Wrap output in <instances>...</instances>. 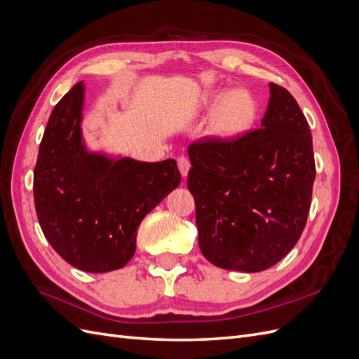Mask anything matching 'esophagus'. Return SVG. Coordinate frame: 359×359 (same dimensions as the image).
Instances as JSON below:
<instances>
[{
    "instance_id": "1",
    "label": "esophagus",
    "mask_w": 359,
    "mask_h": 359,
    "mask_svg": "<svg viewBox=\"0 0 359 359\" xmlns=\"http://www.w3.org/2000/svg\"><path fill=\"white\" fill-rule=\"evenodd\" d=\"M177 165H178V169H180V172H181V175H182V177H187V173H189V170H190V160H189L187 157L180 156V157L177 158Z\"/></svg>"
}]
</instances>
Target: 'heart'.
<instances>
[{
	"label": "heart",
	"mask_w": 359,
	"mask_h": 359,
	"mask_svg": "<svg viewBox=\"0 0 359 359\" xmlns=\"http://www.w3.org/2000/svg\"><path fill=\"white\" fill-rule=\"evenodd\" d=\"M217 109L212 115V133L220 139H233L253 126L257 115L255 97L247 91L220 93L211 100Z\"/></svg>",
	"instance_id": "heart-1"
}]
</instances>
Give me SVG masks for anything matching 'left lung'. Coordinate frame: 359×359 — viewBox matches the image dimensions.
Listing matches in <instances>:
<instances>
[{"label": "left lung", "instance_id": "8db88e82", "mask_svg": "<svg viewBox=\"0 0 359 359\" xmlns=\"http://www.w3.org/2000/svg\"><path fill=\"white\" fill-rule=\"evenodd\" d=\"M269 93L262 127L189 145L199 247L219 268L257 273L276 265L307 223L316 177L309 123L286 88L269 83Z\"/></svg>", "mask_w": 359, "mask_h": 359}]
</instances>
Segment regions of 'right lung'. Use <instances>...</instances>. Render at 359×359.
I'll list each match as a JSON object with an SVG mask.
<instances>
[{
    "instance_id": "right-lung-1",
    "label": "right lung",
    "mask_w": 359,
    "mask_h": 359,
    "mask_svg": "<svg viewBox=\"0 0 359 359\" xmlns=\"http://www.w3.org/2000/svg\"><path fill=\"white\" fill-rule=\"evenodd\" d=\"M82 103L79 82L53 107L34 168V203L43 233L67 264L107 273L132 259L140 222L181 175L173 158L145 163L86 153Z\"/></svg>"
}]
</instances>
